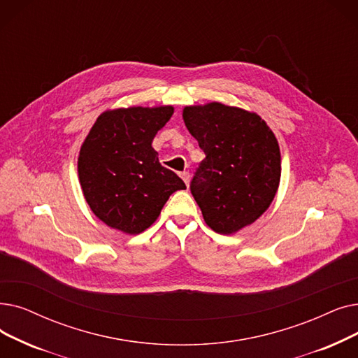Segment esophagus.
Returning <instances> with one entry per match:
<instances>
[{
    "label": "esophagus",
    "mask_w": 358,
    "mask_h": 358,
    "mask_svg": "<svg viewBox=\"0 0 358 358\" xmlns=\"http://www.w3.org/2000/svg\"><path fill=\"white\" fill-rule=\"evenodd\" d=\"M180 177L182 178V181L185 182V185H189V182H190V173H187V171H184V173L180 174Z\"/></svg>",
    "instance_id": "34e87169"
}]
</instances>
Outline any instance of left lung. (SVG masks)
Masks as SVG:
<instances>
[{
    "mask_svg": "<svg viewBox=\"0 0 358 358\" xmlns=\"http://www.w3.org/2000/svg\"><path fill=\"white\" fill-rule=\"evenodd\" d=\"M185 127L206 158L190 182L205 222L220 234L253 224L276 194L281 152L257 114L212 102L185 106Z\"/></svg>",
    "mask_w": 358,
    "mask_h": 358,
    "instance_id": "left-lung-1",
    "label": "left lung"
}]
</instances>
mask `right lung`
Masks as SVG:
<instances>
[{"instance_id": "1", "label": "right lung", "mask_w": 358, "mask_h": 358, "mask_svg": "<svg viewBox=\"0 0 358 358\" xmlns=\"http://www.w3.org/2000/svg\"><path fill=\"white\" fill-rule=\"evenodd\" d=\"M173 113V106L120 108L101 114L90 129L77 171L87 205L108 227L138 234L157 221L171 194L185 189L152 148Z\"/></svg>"}]
</instances>
